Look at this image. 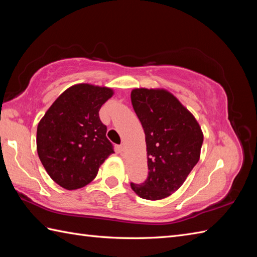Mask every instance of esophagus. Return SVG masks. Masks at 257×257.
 I'll return each instance as SVG.
<instances>
[{
	"instance_id": "obj_1",
	"label": "esophagus",
	"mask_w": 257,
	"mask_h": 257,
	"mask_svg": "<svg viewBox=\"0 0 257 257\" xmlns=\"http://www.w3.org/2000/svg\"><path fill=\"white\" fill-rule=\"evenodd\" d=\"M118 150H119L120 154H122L123 150H124V147H123V145H120V146L118 147Z\"/></svg>"
}]
</instances>
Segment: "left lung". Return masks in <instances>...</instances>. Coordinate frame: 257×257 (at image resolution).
<instances>
[{"instance_id":"left-lung-1","label":"left lung","mask_w":257,"mask_h":257,"mask_svg":"<svg viewBox=\"0 0 257 257\" xmlns=\"http://www.w3.org/2000/svg\"><path fill=\"white\" fill-rule=\"evenodd\" d=\"M132 102L146 135L148 178L132 183L140 198L170 196L198 163L203 133L194 116L176 96L163 88H135Z\"/></svg>"}]
</instances>
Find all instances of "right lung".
I'll return each mask as SVG.
<instances>
[{
    "label": "right lung",
    "instance_id": "add662e5",
    "mask_svg": "<svg viewBox=\"0 0 257 257\" xmlns=\"http://www.w3.org/2000/svg\"><path fill=\"white\" fill-rule=\"evenodd\" d=\"M113 90L77 84L59 95L37 125L36 147L48 176L66 190L90 183L113 154L99 109Z\"/></svg>",
    "mask_w": 257,
    "mask_h": 257
}]
</instances>
